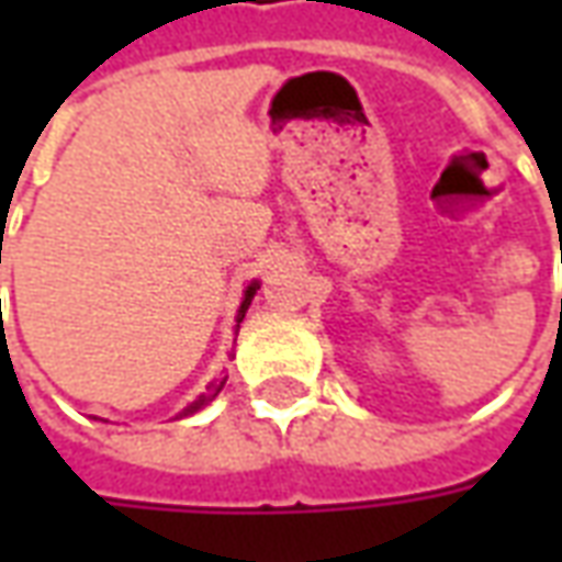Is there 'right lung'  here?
<instances>
[{"mask_svg": "<svg viewBox=\"0 0 562 562\" xmlns=\"http://www.w3.org/2000/svg\"><path fill=\"white\" fill-rule=\"evenodd\" d=\"M258 289H261V285H258V280H252V282H249V285H246L244 301H240V310H237V318H234V322H237V325H234V330L240 328V322H244L246 310H249V304H252V297H256ZM222 385H225V379H222V382H213V385H210L207 394H198L195 401L189 403V406H186L183 413H180V418H186V415H195V413H201V409H204V406H207V403L213 401V397H216V394H220Z\"/></svg>", "mask_w": 562, "mask_h": 562, "instance_id": "right-lung-1", "label": "right lung"}]
</instances>
